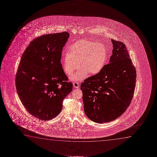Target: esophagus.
<instances>
[{"instance_id": "esophagus-1", "label": "esophagus", "mask_w": 157, "mask_h": 157, "mask_svg": "<svg viewBox=\"0 0 157 157\" xmlns=\"http://www.w3.org/2000/svg\"><path fill=\"white\" fill-rule=\"evenodd\" d=\"M73 87H74L75 88H79V84L77 82H73Z\"/></svg>"}]
</instances>
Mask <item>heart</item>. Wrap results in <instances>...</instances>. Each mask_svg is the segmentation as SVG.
<instances>
[{"instance_id": "b5f03b06", "label": "heart", "mask_w": 157, "mask_h": 157, "mask_svg": "<svg viewBox=\"0 0 157 157\" xmlns=\"http://www.w3.org/2000/svg\"><path fill=\"white\" fill-rule=\"evenodd\" d=\"M106 58L107 51L104 45L80 40L69 47V52L63 59V68L67 75H71L80 66L81 69L71 77L72 80L80 81L86 78L88 73L90 75L99 73L103 69Z\"/></svg>"}]
</instances>
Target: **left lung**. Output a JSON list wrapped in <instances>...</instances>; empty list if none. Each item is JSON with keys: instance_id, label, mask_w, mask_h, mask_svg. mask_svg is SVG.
<instances>
[{"instance_id": "obj_1", "label": "left lung", "mask_w": 157, "mask_h": 157, "mask_svg": "<svg viewBox=\"0 0 157 157\" xmlns=\"http://www.w3.org/2000/svg\"><path fill=\"white\" fill-rule=\"evenodd\" d=\"M109 63L80 85L84 112L93 122H109L121 116L133 98L136 71L124 43L111 40Z\"/></svg>"}]
</instances>
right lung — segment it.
I'll return each instance as SVG.
<instances>
[{
    "mask_svg": "<svg viewBox=\"0 0 157 157\" xmlns=\"http://www.w3.org/2000/svg\"><path fill=\"white\" fill-rule=\"evenodd\" d=\"M63 32L43 35L30 42L17 67L15 86L26 110L42 121L56 117L64 99L73 88L60 63L62 52L69 39Z\"/></svg>",
    "mask_w": 157,
    "mask_h": 157,
    "instance_id": "right-lung-1",
    "label": "right lung"
}]
</instances>
